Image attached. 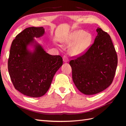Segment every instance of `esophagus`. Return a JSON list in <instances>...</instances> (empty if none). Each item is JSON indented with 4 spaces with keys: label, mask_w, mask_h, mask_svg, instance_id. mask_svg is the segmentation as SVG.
I'll return each mask as SVG.
<instances>
[{
    "label": "esophagus",
    "mask_w": 126,
    "mask_h": 126,
    "mask_svg": "<svg viewBox=\"0 0 126 126\" xmlns=\"http://www.w3.org/2000/svg\"><path fill=\"white\" fill-rule=\"evenodd\" d=\"M63 62L65 63L68 62V61H69V58H68L67 56L64 55L63 57Z\"/></svg>",
    "instance_id": "obj_1"
}]
</instances>
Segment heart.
Instances as JSON below:
<instances>
[{
	"label": "heart",
	"instance_id": "obj_1",
	"mask_svg": "<svg viewBox=\"0 0 126 126\" xmlns=\"http://www.w3.org/2000/svg\"><path fill=\"white\" fill-rule=\"evenodd\" d=\"M91 41V37L89 34L83 31H78L74 32L66 40L68 44L72 45L70 52L74 55H79L85 52L89 47Z\"/></svg>",
	"mask_w": 126,
	"mask_h": 126
}]
</instances>
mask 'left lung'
<instances>
[{"label": "left lung", "instance_id": "left-lung-1", "mask_svg": "<svg viewBox=\"0 0 126 126\" xmlns=\"http://www.w3.org/2000/svg\"><path fill=\"white\" fill-rule=\"evenodd\" d=\"M96 31L98 35L93 44L69 62L75 86L88 95L100 93L111 84L118 64L117 54L110 35L99 27Z\"/></svg>", "mask_w": 126, "mask_h": 126}]
</instances>
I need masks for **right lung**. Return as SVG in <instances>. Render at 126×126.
I'll return each instance as SVG.
<instances>
[{
	"mask_svg": "<svg viewBox=\"0 0 126 126\" xmlns=\"http://www.w3.org/2000/svg\"><path fill=\"white\" fill-rule=\"evenodd\" d=\"M43 27L27 28L16 36L10 47L8 69L15 88L26 96H43L48 90L53 77L63 65L60 55L52 56L43 48L35 45V50L30 52L27 46L33 37L43 35Z\"/></svg>",
	"mask_w": 126,
	"mask_h": 126,
	"instance_id": "add662e5",
	"label": "right lung"
}]
</instances>
